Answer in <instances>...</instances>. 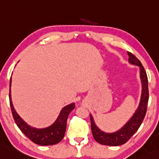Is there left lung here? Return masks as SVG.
Instances as JSON below:
<instances>
[{
	"label": "left lung",
	"instance_id": "1",
	"mask_svg": "<svg viewBox=\"0 0 159 159\" xmlns=\"http://www.w3.org/2000/svg\"><path fill=\"white\" fill-rule=\"evenodd\" d=\"M127 54L129 56V62L133 66L139 67L140 79L142 83L141 98L138 108L133 113L132 117L126 122L123 127L113 133H105L100 129L95 124L92 115L90 114L91 131L93 138L98 143L105 146H117L126 143L141 126L146 113L148 101V78L146 72L141 61L134 55L129 52H127Z\"/></svg>",
	"mask_w": 159,
	"mask_h": 159
}]
</instances>
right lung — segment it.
<instances>
[{
  "instance_id": "obj_1",
  "label": "right lung",
  "mask_w": 159,
  "mask_h": 159,
  "mask_svg": "<svg viewBox=\"0 0 159 159\" xmlns=\"http://www.w3.org/2000/svg\"><path fill=\"white\" fill-rule=\"evenodd\" d=\"M11 78L10 81V104H11V111L15 123L23 134L29 138L32 142L39 146H52L61 142L66 133L67 119L68 115L71 110L75 109V103H71L64 107L60 111L57 119L51 126L42 129L32 127L19 116L13 107L12 99H11Z\"/></svg>"
}]
</instances>
